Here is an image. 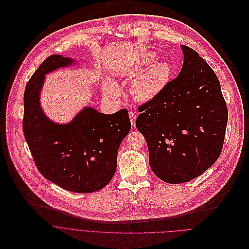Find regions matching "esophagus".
Listing matches in <instances>:
<instances>
[{
    "label": "esophagus",
    "mask_w": 249,
    "mask_h": 249,
    "mask_svg": "<svg viewBox=\"0 0 249 249\" xmlns=\"http://www.w3.org/2000/svg\"><path fill=\"white\" fill-rule=\"evenodd\" d=\"M128 116H129V120L131 122V125H134L135 124V121H136V114L134 112H129Z\"/></svg>",
    "instance_id": "34e87169"
}]
</instances>
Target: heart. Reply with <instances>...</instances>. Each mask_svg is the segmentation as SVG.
I'll list each match as a JSON object with an SVG mask.
<instances>
[{
    "instance_id": "obj_1",
    "label": "heart",
    "mask_w": 249,
    "mask_h": 249,
    "mask_svg": "<svg viewBox=\"0 0 249 249\" xmlns=\"http://www.w3.org/2000/svg\"><path fill=\"white\" fill-rule=\"evenodd\" d=\"M154 61V57L149 55L144 59V66L149 67ZM171 75L172 67L168 62L161 61L155 63L131 82L130 91L133 98L140 102L152 100L168 85ZM104 85L111 93H117L119 91L118 85L110 79H106Z\"/></svg>"
}]
</instances>
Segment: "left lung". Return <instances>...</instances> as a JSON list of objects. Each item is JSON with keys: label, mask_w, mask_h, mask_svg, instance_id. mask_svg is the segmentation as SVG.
Returning a JSON list of instances; mask_svg holds the SVG:
<instances>
[{"label": "left lung", "mask_w": 249, "mask_h": 249, "mask_svg": "<svg viewBox=\"0 0 249 249\" xmlns=\"http://www.w3.org/2000/svg\"><path fill=\"white\" fill-rule=\"evenodd\" d=\"M180 49L178 75L139 108L136 119L147 142L149 165L168 183L189 181L218 160L228 123L216 73L193 49Z\"/></svg>", "instance_id": "8db88e82"}]
</instances>
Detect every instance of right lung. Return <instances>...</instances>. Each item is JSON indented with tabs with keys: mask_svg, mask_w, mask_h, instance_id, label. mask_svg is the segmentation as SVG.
Masks as SVG:
<instances>
[{
	"mask_svg": "<svg viewBox=\"0 0 249 249\" xmlns=\"http://www.w3.org/2000/svg\"><path fill=\"white\" fill-rule=\"evenodd\" d=\"M77 62L62 55L48 57L27 82L24 92L23 133L42 176L60 187L89 193L105 187L115 175L118 150L128 134V112L106 115L84 107L67 124L44 113L40 96L46 74Z\"/></svg>",
	"mask_w": 249,
	"mask_h": 249,
	"instance_id": "1",
	"label": "right lung"
}]
</instances>
